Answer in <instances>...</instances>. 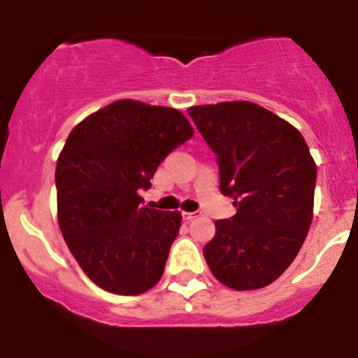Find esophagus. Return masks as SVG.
I'll return each instance as SVG.
<instances>
[{
	"instance_id": "esophagus-1",
	"label": "esophagus",
	"mask_w": 358,
	"mask_h": 358,
	"mask_svg": "<svg viewBox=\"0 0 358 358\" xmlns=\"http://www.w3.org/2000/svg\"><path fill=\"white\" fill-rule=\"evenodd\" d=\"M199 211H182V218H185L186 222H189V220H194L195 217H199Z\"/></svg>"
}]
</instances>
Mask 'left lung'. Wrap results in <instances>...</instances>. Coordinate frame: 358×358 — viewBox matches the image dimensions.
Here are the masks:
<instances>
[{
  "mask_svg": "<svg viewBox=\"0 0 358 358\" xmlns=\"http://www.w3.org/2000/svg\"><path fill=\"white\" fill-rule=\"evenodd\" d=\"M215 152L220 192L236 215L215 222L202 249L220 283L235 290L271 285L294 262L314 215L317 169L301 132L252 102L189 107Z\"/></svg>",
  "mask_w": 358,
  "mask_h": 358,
  "instance_id": "8db88e82",
  "label": "left lung"
}]
</instances>
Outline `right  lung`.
I'll return each instance as SVG.
<instances>
[{"instance_id": "obj_1", "label": "right lung", "mask_w": 358, "mask_h": 358, "mask_svg": "<svg viewBox=\"0 0 358 358\" xmlns=\"http://www.w3.org/2000/svg\"><path fill=\"white\" fill-rule=\"evenodd\" d=\"M194 136L172 107L118 100L69 132L57 159V217L69 251L94 285L120 296L161 280L179 211L143 206L141 188L173 148Z\"/></svg>"}]
</instances>
